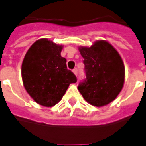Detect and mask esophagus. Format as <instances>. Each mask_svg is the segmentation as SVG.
I'll list each match as a JSON object with an SVG mask.
<instances>
[{"label":"esophagus","mask_w":146,"mask_h":146,"mask_svg":"<svg viewBox=\"0 0 146 146\" xmlns=\"http://www.w3.org/2000/svg\"><path fill=\"white\" fill-rule=\"evenodd\" d=\"M73 73H74V74L76 75V76H77V73H78V70H77V68H75V69H73Z\"/></svg>","instance_id":"esophagus-1"}]
</instances>
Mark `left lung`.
Returning a JSON list of instances; mask_svg holds the SVG:
<instances>
[{"instance_id": "1", "label": "left lung", "mask_w": 146, "mask_h": 146, "mask_svg": "<svg viewBox=\"0 0 146 146\" xmlns=\"http://www.w3.org/2000/svg\"><path fill=\"white\" fill-rule=\"evenodd\" d=\"M86 79L80 83L79 91L86 101L96 107L111 103L122 90L125 66L117 50L109 42L99 40L90 47L81 46Z\"/></svg>"}]
</instances>
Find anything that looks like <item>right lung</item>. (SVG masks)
I'll use <instances>...</instances> for the list:
<instances>
[{"label": "right lung", "instance_id": "add662e5", "mask_svg": "<svg viewBox=\"0 0 146 146\" xmlns=\"http://www.w3.org/2000/svg\"><path fill=\"white\" fill-rule=\"evenodd\" d=\"M62 46L47 38L32 44L21 65L24 87L33 100L45 107H52L62 99L76 77L66 67L61 56Z\"/></svg>", "mask_w": 146, "mask_h": 146}]
</instances>
